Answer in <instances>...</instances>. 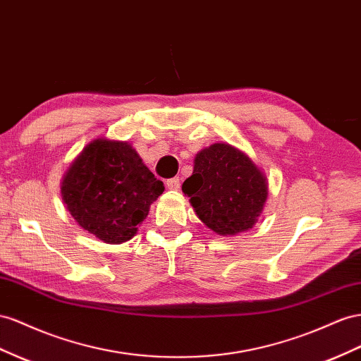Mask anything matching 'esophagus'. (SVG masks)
<instances>
[{"label": "esophagus", "instance_id": "1", "mask_svg": "<svg viewBox=\"0 0 361 361\" xmlns=\"http://www.w3.org/2000/svg\"><path fill=\"white\" fill-rule=\"evenodd\" d=\"M165 185H167L169 190H179L180 187V179L179 178H171L165 180Z\"/></svg>", "mask_w": 361, "mask_h": 361}]
</instances>
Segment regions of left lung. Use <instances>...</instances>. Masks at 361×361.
<instances>
[{"instance_id": "obj_1", "label": "left lung", "mask_w": 361, "mask_h": 361, "mask_svg": "<svg viewBox=\"0 0 361 361\" xmlns=\"http://www.w3.org/2000/svg\"><path fill=\"white\" fill-rule=\"evenodd\" d=\"M182 191L197 217L219 235L250 229L267 199L264 174L245 153L223 142L197 153Z\"/></svg>"}]
</instances>
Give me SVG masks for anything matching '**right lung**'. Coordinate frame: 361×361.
<instances>
[{
    "label": "right lung",
    "instance_id": "obj_1",
    "mask_svg": "<svg viewBox=\"0 0 361 361\" xmlns=\"http://www.w3.org/2000/svg\"><path fill=\"white\" fill-rule=\"evenodd\" d=\"M61 190L74 220L97 238L115 245L135 235L164 183L130 144L95 140L66 171Z\"/></svg>",
    "mask_w": 361,
    "mask_h": 361
}]
</instances>
